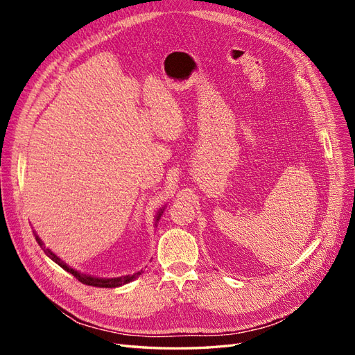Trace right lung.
I'll return each mask as SVG.
<instances>
[{
    "mask_svg": "<svg viewBox=\"0 0 355 355\" xmlns=\"http://www.w3.org/2000/svg\"><path fill=\"white\" fill-rule=\"evenodd\" d=\"M159 213H163V210H161ZM158 213V218H157V220L159 219V216L161 214ZM37 239V241H38V244H40V247L42 250H44L53 261H55L59 266H62L63 270L65 271H68L69 274H72L75 278H77V280L80 282V283H83V284H87V286H93V287H118V286H123V284H125V283H130L132 280H135L136 277H139L142 274V271L141 272H136V274H133V275H125V277H118V278H96V277H90V275H85V274H81V272H78V271H75V270H72L71 266H68L65 262L63 261H60L59 257L55 254V253H51L49 249H46V245L42 244V241L38 239V237H35Z\"/></svg>",
    "mask_w": 355,
    "mask_h": 355,
    "instance_id": "obj_1",
    "label": "right lung"
}]
</instances>
